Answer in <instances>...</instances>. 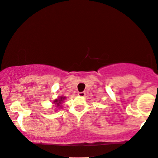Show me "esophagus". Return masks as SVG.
I'll return each mask as SVG.
<instances>
[{
    "label": "esophagus",
    "instance_id": "obj_1",
    "mask_svg": "<svg viewBox=\"0 0 158 158\" xmlns=\"http://www.w3.org/2000/svg\"><path fill=\"white\" fill-rule=\"evenodd\" d=\"M78 96L80 97H84L85 95V93L84 92V91H82V92H78Z\"/></svg>",
    "mask_w": 158,
    "mask_h": 158
}]
</instances>
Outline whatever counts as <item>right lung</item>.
Masks as SVG:
<instances>
[{"label": "right lung", "instance_id": "add662e5", "mask_svg": "<svg viewBox=\"0 0 158 158\" xmlns=\"http://www.w3.org/2000/svg\"><path fill=\"white\" fill-rule=\"evenodd\" d=\"M66 99V97H63V96H61V97H60L59 98H58V99H56V100H55L53 101V103H55V105L57 107H60L59 108H61V104L62 103H63V102H64V100H65Z\"/></svg>", "mask_w": 158, "mask_h": 158}]
</instances>
